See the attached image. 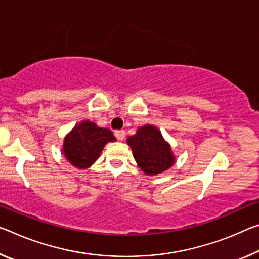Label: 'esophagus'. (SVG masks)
<instances>
[{
    "mask_svg": "<svg viewBox=\"0 0 259 259\" xmlns=\"http://www.w3.org/2000/svg\"><path fill=\"white\" fill-rule=\"evenodd\" d=\"M115 137H116L118 141H123L125 137V131L124 130H116L115 131Z\"/></svg>",
    "mask_w": 259,
    "mask_h": 259,
    "instance_id": "1",
    "label": "esophagus"
}]
</instances>
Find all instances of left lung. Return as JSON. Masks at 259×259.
I'll return each instance as SVG.
<instances>
[{"label": "left lung", "mask_w": 259, "mask_h": 259, "mask_svg": "<svg viewBox=\"0 0 259 259\" xmlns=\"http://www.w3.org/2000/svg\"><path fill=\"white\" fill-rule=\"evenodd\" d=\"M138 167L146 175H157L174 165L175 157L170 145L154 125L141 126L134 136L126 139Z\"/></svg>", "instance_id": "left-lung-1"}]
</instances>
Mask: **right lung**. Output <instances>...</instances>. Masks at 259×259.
<instances>
[{
  "mask_svg": "<svg viewBox=\"0 0 259 259\" xmlns=\"http://www.w3.org/2000/svg\"><path fill=\"white\" fill-rule=\"evenodd\" d=\"M115 141L116 138L109 129L99 128L94 122L83 121L65 136L63 153L72 166L85 169L96 162L108 142Z\"/></svg>",
  "mask_w": 259,
  "mask_h": 259,
  "instance_id": "obj_1",
  "label": "right lung"
}]
</instances>
